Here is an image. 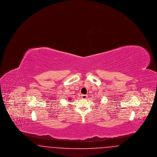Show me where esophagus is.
Returning a JSON list of instances; mask_svg holds the SVG:
<instances>
[{
	"label": "esophagus",
	"instance_id": "obj_1",
	"mask_svg": "<svg viewBox=\"0 0 157 157\" xmlns=\"http://www.w3.org/2000/svg\"><path fill=\"white\" fill-rule=\"evenodd\" d=\"M87 97H88L87 95H81V97L82 98V99H86Z\"/></svg>",
	"mask_w": 157,
	"mask_h": 157
}]
</instances>
